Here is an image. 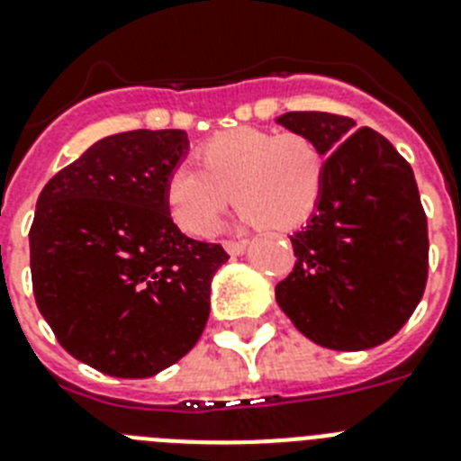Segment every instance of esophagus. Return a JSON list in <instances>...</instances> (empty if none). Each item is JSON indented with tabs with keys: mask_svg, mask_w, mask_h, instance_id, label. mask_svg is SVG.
<instances>
[{
	"mask_svg": "<svg viewBox=\"0 0 461 461\" xmlns=\"http://www.w3.org/2000/svg\"><path fill=\"white\" fill-rule=\"evenodd\" d=\"M246 246H249V241H224V250H227L231 258L241 255L243 250H246Z\"/></svg>",
	"mask_w": 461,
	"mask_h": 461,
	"instance_id": "esophagus-1",
	"label": "esophagus"
}]
</instances>
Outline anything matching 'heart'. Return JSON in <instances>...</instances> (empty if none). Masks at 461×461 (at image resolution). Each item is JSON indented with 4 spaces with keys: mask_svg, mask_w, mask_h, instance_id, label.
I'll list each match as a JSON object with an SVG mask.
<instances>
[{
    "mask_svg": "<svg viewBox=\"0 0 461 461\" xmlns=\"http://www.w3.org/2000/svg\"><path fill=\"white\" fill-rule=\"evenodd\" d=\"M199 158L203 168L177 164L166 177V206L192 237H208L231 199L246 222L293 230L314 215L326 189V154L297 131H222Z\"/></svg>",
    "mask_w": 461,
    "mask_h": 461,
    "instance_id": "heart-1",
    "label": "heart"
}]
</instances>
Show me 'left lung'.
Wrapping results in <instances>:
<instances>
[{
  "label": "left lung",
  "mask_w": 461,
  "mask_h": 461,
  "mask_svg": "<svg viewBox=\"0 0 461 461\" xmlns=\"http://www.w3.org/2000/svg\"><path fill=\"white\" fill-rule=\"evenodd\" d=\"M288 131L326 154L319 208L290 241L276 303L312 342L361 351L393 338L424 295L427 215L412 168L377 131L330 112H285Z\"/></svg>",
  "instance_id": "left-lung-1"
}]
</instances>
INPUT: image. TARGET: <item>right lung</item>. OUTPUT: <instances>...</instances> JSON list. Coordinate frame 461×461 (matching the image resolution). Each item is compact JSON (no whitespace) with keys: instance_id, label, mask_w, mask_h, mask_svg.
Masks as SVG:
<instances>
[{"instance_id":"add662e5","label":"right lung","mask_w":461,"mask_h":461,"mask_svg":"<svg viewBox=\"0 0 461 461\" xmlns=\"http://www.w3.org/2000/svg\"><path fill=\"white\" fill-rule=\"evenodd\" d=\"M185 131H126L46 183L30 227L37 307L60 347L112 377H152L196 344L230 255L185 237L166 206Z\"/></svg>"}]
</instances>
